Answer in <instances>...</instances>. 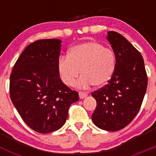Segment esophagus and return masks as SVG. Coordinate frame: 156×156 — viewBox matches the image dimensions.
I'll return each mask as SVG.
<instances>
[{"mask_svg": "<svg viewBox=\"0 0 156 156\" xmlns=\"http://www.w3.org/2000/svg\"><path fill=\"white\" fill-rule=\"evenodd\" d=\"M79 96H80V98L83 99L86 98L87 96V94L85 93V92H83V91H80L79 92Z\"/></svg>", "mask_w": 156, "mask_h": 156, "instance_id": "obj_1", "label": "esophagus"}]
</instances>
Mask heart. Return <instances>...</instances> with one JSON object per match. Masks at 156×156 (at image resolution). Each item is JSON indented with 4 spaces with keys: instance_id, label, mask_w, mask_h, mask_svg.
Here are the masks:
<instances>
[{
    "instance_id": "1",
    "label": "heart",
    "mask_w": 156,
    "mask_h": 156,
    "mask_svg": "<svg viewBox=\"0 0 156 156\" xmlns=\"http://www.w3.org/2000/svg\"><path fill=\"white\" fill-rule=\"evenodd\" d=\"M115 53L101 44L87 41L72 47L67 57L62 56L58 61V71L61 80L67 86H73L81 73L77 83L80 87L93 84L102 87L112 78L115 69Z\"/></svg>"
}]
</instances>
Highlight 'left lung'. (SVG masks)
Segmentation results:
<instances>
[{"instance_id": "1", "label": "left lung", "mask_w": 156, "mask_h": 156, "mask_svg": "<svg viewBox=\"0 0 156 156\" xmlns=\"http://www.w3.org/2000/svg\"><path fill=\"white\" fill-rule=\"evenodd\" d=\"M107 40L116 63L108 83L91 95L97 101L92 120L98 127L116 131L131 122L140 110L148 86L144 59L140 52L116 32H108Z\"/></svg>"}]
</instances>
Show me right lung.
<instances>
[{"label": "right lung", "instance_id": "add662e5", "mask_svg": "<svg viewBox=\"0 0 156 156\" xmlns=\"http://www.w3.org/2000/svg\"><path fill=\"white\" fill-rule=\"evenodd\" d=\"M61 40L44 39L25 48L10 76V97L26 124L41 133L60 129L79 94L58 71Z\"/></svg>", "mask_w": 156, "mask_h": 156}]
</instances>
